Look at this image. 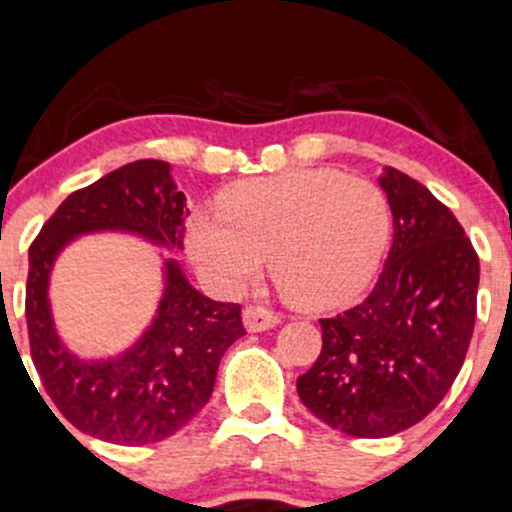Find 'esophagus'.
Returning a JSON list of instances; mask_svg holds the SVG:
<instances>
[{
    "mask_svg": "<svg viewBox=\"0 0 512 512\" xmlns=\"http://www.w3.org/2000/svg\"><path fill=\"white\" fill-rule=\"evenodd\" d=\"M242 321H245L247 331H267V328L277 326L282 321V316L277 311L267 309V306H245Z\"/></svg>",
    "mask_w": 512,
    "mask_h": 512,
    "instance_id": "esophagus-1",
    "label": "esophagus"
}]
</instances>
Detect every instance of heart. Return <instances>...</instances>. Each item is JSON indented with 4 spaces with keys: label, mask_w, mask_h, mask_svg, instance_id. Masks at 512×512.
<instances>
[{
    "label": "heart",
    "mask_w": 512,
    "mask_h": 512,
    "mask_svg": "<svg viewBox=\"0 0 512 512\" xmlns=\"http://www.w3.org/2000/svg\"><path fill=\"white\" fill-rule=\"evenodd\" d=\"M390 203L380 186L333 169H297L223 191L188 225L198 270L225 289L255 277L262 255L284 297L328 306L353 297L383 262Z\"/></svg>",
    "instance_id": "heart-1"
}]
</instances>
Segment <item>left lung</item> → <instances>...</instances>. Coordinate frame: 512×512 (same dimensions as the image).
<instances>
[{
	"label": "left lung",
	"instance_id": "1",
	"mask_svg": "<svg viewBox=\"0 0 512 512\" xmlns=\"http://www.w3.org/2000/svg\"><path fill=\"white\" fill-rule=\"evenodd\" d=\"M395 238L373 292L319 319L321 353L297 380L301 402L360 439L422 422L454 385L476 324L478 255L427 186L385 166Z\"/></svg>",
	"mask_w": 512,
	"mask_h": 512
}]
</instances>
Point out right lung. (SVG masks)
I'll return each mask as SVG.
<instances>
[{"label": "right lung", "mask_w": 512, "mask_h": 512, "mask_svg": "<svg viewBox=\"0 0 512 512\" xmlns=\"http://www.w3.org/2000/svg\"><path fill=\"white\" fill-rule=\"evenodd\" d=\"M169 169L157 159L132 161L78 188L29 247L26 326L43 390L75 429L112 444H154L186 427L211 400L223 353L245 336L242 306L203 297L176 262H166L159 316L120 358L83 363L53 331L48 274L75 235L129 230L159 245L184 247L186 196L174 186Z\"/></svg>", "instance_id": "obj_1"}]
</instances>
